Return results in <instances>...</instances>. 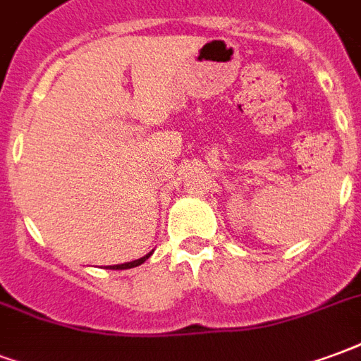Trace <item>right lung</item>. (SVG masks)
Returning a JSON list of instances; mask_svg holds the SVG:
<instances>
[{
	"mask_svg": "<svg viewBox=\"0 0 361 361\" xmlns=\"http://www.w3.org/2000/svg\"><path fill=\"white\" fill-rule=\"evenodd\" d=\"M152 256V252L149 254H146L144 257H140V259H134V262H128V264H121V265H109V269H130V267H138V265H142L148 257Z\"/></svg>",
	"mask_w": 361,
	"mask_h": 361,
	"instance_id": "obj_1",
	"label": "right lung"
}]
</instances>
